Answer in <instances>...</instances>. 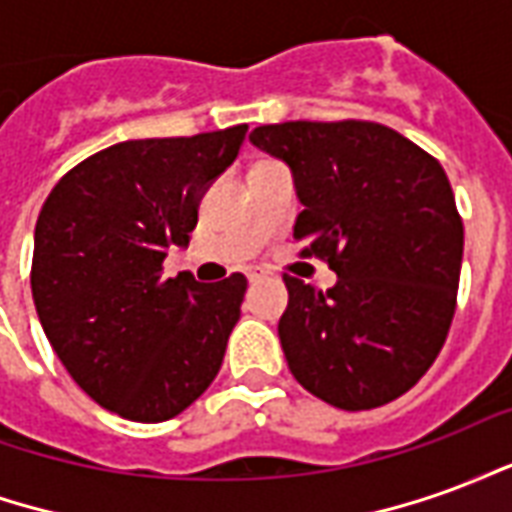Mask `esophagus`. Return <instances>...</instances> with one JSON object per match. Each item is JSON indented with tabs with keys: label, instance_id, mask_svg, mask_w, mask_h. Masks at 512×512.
Returning <instances> with one entry per match:
<instances>
[{
	"label": "esophagus",
	"instance_id": "34e87169",
	"mask_svg": "<svg viewBox=\"0 0 512 512\" xmlns=\"http://www.w3.org/2000/svg\"><path fill=\"white\" fill-rule=\"evenodd\" d=\"M246 277H249V282L255 285V282H263V279H268V274H266V271H249Z\"/></svg>",
	"mask_w": 512,
	"mask_h": 512
}]
</instances>
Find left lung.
Segmentation results:
<instances>
[{"label":"left lung","mask_w":512,"mask_h":512,"mask_svg":"<svg viewBox=\"0 0 512 512\" xmlns=\"http://www.w3.org/2000/svg\"><path fill=\"white\" fill-rule=\"evenodd\" d=\"M249 139L293 172L301 255L337 274L326 293L285 274L279 343L290 373L329 406H384L428 373L455 315L463 222L447 172L367 120H293Z\"/></svg>","instance_id":"left-lung-1"}]
</instances>
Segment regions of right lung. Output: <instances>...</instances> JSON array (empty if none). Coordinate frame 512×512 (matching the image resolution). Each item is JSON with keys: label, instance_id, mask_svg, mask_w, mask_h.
Listing matches in <instances>:
<instances>
[{"label": "right lung", "instance_id": "right-lung-1", "mask_svg": "<svg viewBox=\"0 0 512 512\" xmlns=\"http://www.w3.org/2000/svg\"><path fill=\"white\" fill-rule=\"evenodd\" d=\"M246 128L131 139L84 158L40 208L32 299L54 354L98 406L134 422L178 417L211 386L246 277H164L186 246L205 189Z\"/></svg>", "mask_w": 512, "mask_h": 512}]
</instances>
